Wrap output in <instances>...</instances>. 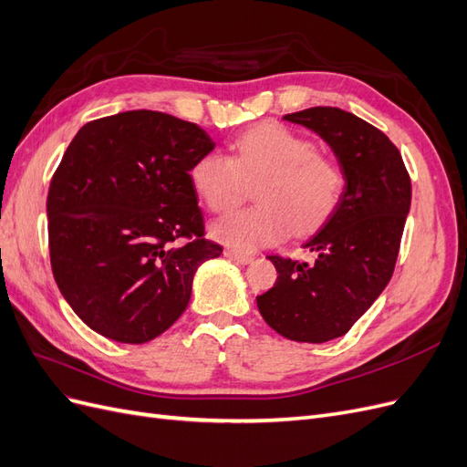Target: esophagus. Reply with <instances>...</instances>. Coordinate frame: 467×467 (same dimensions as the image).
<instances>
[{
	"label": "esophagus",
	"instance_id": "esophagus-1",
	"mask_svg": "<svg viewBox=\"0 0 467 467\" xmlns=\"http://www.w3.org/2000/svg\"><path fill=\"white\" fill-rule=\"evenodd\" d=\"M223 255L232 259V261H235L237 265H247V263L253 261V257L247 255V253H239V251H234V249H225Z\"/></svg>",
	"mask_w": 467,
	"mask_h": 467
}]
</instances>
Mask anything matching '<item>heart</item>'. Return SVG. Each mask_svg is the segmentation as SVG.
Listing matches in <instances>:
<instances>
[{
    "instance_id": "heart-1",
    "label": "heart",
    "mask_w": 467,
    "mask_h": 467,
    "mask_svg": "<svg viewBox=\"0 0 467 467\" xmlns=\"http://www.w3.org/2000/svg\"><path fill=\"white\" fill-rule=\"evenodd\" d=\"M196 196L225 212L255 185V206L234 210L212 223V235L237 251H257L294 234L312 232L327 220L345 192V171L316 142L278 122L253 126L235 140L234 155L210 151L191 169Z\"/></svg>"
}]
</instances>
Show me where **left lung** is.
Returning <instances> with one entry per match:
<instances>
[{"instance_id": "8db88e82", "label": "left lung", "mask_w": 467, "mask_h": 467, "mask_svg": "<svg viewBox=\"0 0 467 467\" xmlns=\"http://www.w3.org/2000/svg\"><path fill=\"white\" fill-rule=\"evenodd\" d=\"M319 134L345 171V192L304 249L314 263L268 255L275 286L257 296L263 319L298 343L343 337L388 286L411 208V179L400 150L376 126L337 107L286 115Z\"/></svg>"}]
</instances>
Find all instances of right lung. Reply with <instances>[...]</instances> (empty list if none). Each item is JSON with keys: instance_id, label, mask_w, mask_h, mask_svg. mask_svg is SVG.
<instances>
[{"instance_id": "add662e5", "label": "right lung", "mask_w": 467, "mask_h": 467, "mask_svg": "<svg viewBox=\"0 0 467 467\" xmlns=\"http://www.w3.org/2000/svg\"><path fill=\"white\" fill-rule=\"evenodd\" d=\"M192 122L126 110L81 126L50 181V265L95 333L142 345L185 312L196 268L222 255L191 182L214 150Z\"/></svg>"}]
</instances>
